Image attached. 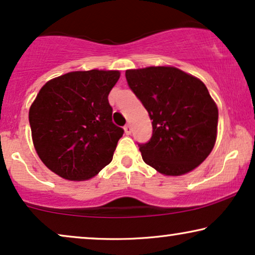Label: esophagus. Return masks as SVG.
<instances>
[{
	"label": "esophagus",
	"mask_w": 255,
	"mask_h": 255,
	"mask_svg": "<svg viewBox=\"0 0 255 255\" xmlns=\"http://www.w3.org/2000/svg\"><path fill=\"white\" fill-rule=\"evenodd\" d=\"M124 131H125V133H127L128 135V134H131V132H132V128H131V125L130 124H127L124 127Z\"/></svg>",
	"instance_id": "1"
}]
</instances>
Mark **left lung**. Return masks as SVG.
I'll use <instances>...</instances> for the list:
<instances>
[{
  "mask_svg": "<svg viewBox=\"0 0 255 255\" xmlns=\"http://www.w3.org/2000/svg\"><path fill=\"white\" fill-rule=\"evenodd\" d=\"M125 78L152 121L151 139L138 144L142 160L163 175L196 168L217 137L218 109L204 83L167 66L128 69Z\"/></svg>",
  "mask_w": 255,
  "mask_h": 255,
  "instance_id": "obj_1",
  "label": "left lung"
}]
</instances>
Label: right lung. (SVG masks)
Listing matches in <instances>:
<instances>
[{"mask_svg":"<svg viewBox=\"0 0 255 255\" xmlns=\"http://www.w3.org/2000/svg\"><path fill=\"white\" fill-rule=\"evenodd\" d=\"M118 71H79L45 83L29 122L44 165L71 181L92 179L109 165L124 130L113 123L108 101Z\"/></svg>","mask_w":255,"mask_h":255,"instance_id":"obj_1","label":"right lung"}]
</instances>
